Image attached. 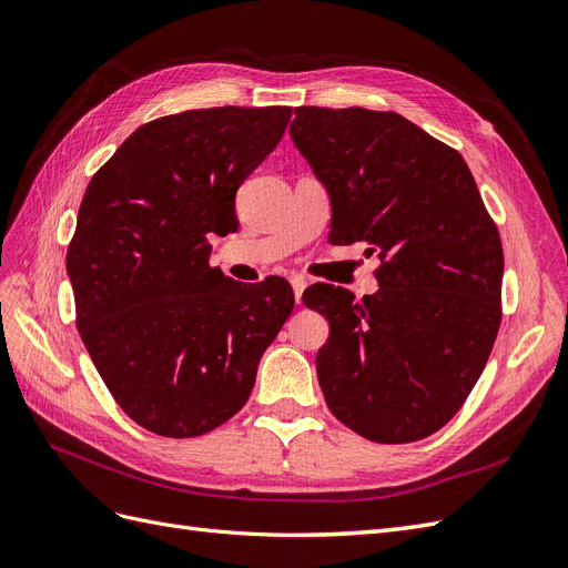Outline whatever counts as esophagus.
Here are the masks:
<instances>
[{"mask_svg":"<svg viewBox=\"0 0 568 568\" xmlns=\"http://www.w3.org/2000/svg\"><path fill=\"white\" fill-rule=\"evenodd\" d=\"M290 283H292V290H295V302L302 304V292H304V287H306V281L297 276V278H292Z\"/></svg>","mask_w":568,"mask_h":568,"instance_id":"esophagus-1","label":"esophagus"}]
</instances>
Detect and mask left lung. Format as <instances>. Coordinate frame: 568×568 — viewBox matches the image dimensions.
<instances>
[{
    "mask_svg": "<svg viewBox=\"0 0 568 568\" xmlns=\"http://www.w3.org/2000/svg\"><path fill=\"white\" fill-rule=\"evenodd\" d=\"M290 136L331 195V237L377 252L375 295L316 283L331 323L327 408L375 444H410L463 408L496 342L503 243L463 155L392 111L295 108Z\"/></svg>",
    "mask_w": 568,
    "mask_h": 568,
    "instance_id": "left-lung-1",
    "label": "left lung"
}]
</instances>
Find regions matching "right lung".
Here are the masks:
<instances>
[{
  "label": "right lung",
  "instance_id": "right-lung-1",
  "mask_svg": "<svg viewBox=\"0 0 568 568\" xmlns=\"http://www.w3.org/2000/svg\"><path fill=\"white\" fill-rule=\"evenodd\" d=\"M292 108H200L141 124L91 176L68 245L78 331L136 425L189 438L245 406L295 306L278 276L237 283L210 235L237 226L235 193L276 149Z\"/></svg>",
  "mask_w": 568,
  "mask_h": 568
}]
</instances>
